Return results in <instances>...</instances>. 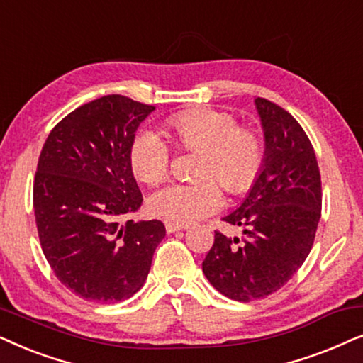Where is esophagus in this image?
<instances>
[{
	"instance_id": "34e87169",
	"label": "esophagus",
	"mask_w": 363,
	"mask_h": 363,
	"mask_svg": "<svg viewBox=\"0 0 363 363\" xmlns=\"http://www.w3.org/2000/svg\"><path fill=\"white\" fill-rule=\"evenodd\" d=\"M187 229L186 224H176V222H166V232L167 234H172V232H179Z\"/></svg>"
}]
</instances>
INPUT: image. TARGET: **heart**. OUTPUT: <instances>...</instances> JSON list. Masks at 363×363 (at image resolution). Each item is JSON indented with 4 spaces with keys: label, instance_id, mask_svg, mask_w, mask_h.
<instances>
[{
    "label": "heart",
    "instance_id": "obj_1",
    "mask_svg": "<svg viewBox=\"0 0 363 363\" xmlns=\"http://www.w3.org/2000/svg\"><path fill=\"white\" fill-rule=\"evenodd\" d=\"M174 141L184 151H201L196 182H179L157 191L149 199L151 214L187 224L214 214L224 196L252 187L265 159L264 139L252 128H242L227 111L194 108L179 111L167 119ZM172 151L166 139L152 129H143L129 147L133 174L144 184H161L171 167ZM217 180L220 182H216Z\"/></svg>",
    "mask_w": 363,
    "mask_h": 363
}]
</instances>
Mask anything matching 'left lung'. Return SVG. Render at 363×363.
Returning <instances> with one entry per match:
<instances>
[{"instance_id":"obj_1","label":"left lung","mask_w":363,"mask_h":363,"mask_svg":"<svg viewBox=\"0 0 363 363\" xmlns=\"http://www.w3.org/2000/svg\"><path fill=\"white\" fill-rule=\"evenodd\" d=\"M265 133L262 172L242 206L224 220L244 239L216 230L202 272L232 301L250 302L277 292L311 252L322 211L315 152L302 125L272 101L255 99Z\"/></svg>"}]
</instances>
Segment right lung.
Here are the masks:
<instances>
[{"mask_svg": "<svg viewBox=\"0 0 363 363\" xmlns=\"http://www.w3.org/2000/svg\"><path fill=\"white\" fill-rule=\"evenodd\" d=\"M152 111L103 96L62 118L41 149L33 184L38 238L57 280L84 301L133 297L166 235L161 220H125L143 202L129 147Z\"/></svg>", "mask_w": 363, "mask_h": 363, "instance_id": "add662e5", "label": "right lung"}]
</instances>
